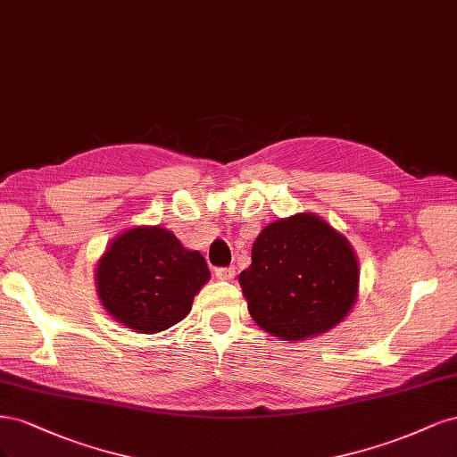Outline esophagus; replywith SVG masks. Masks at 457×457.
Returning a JSON list of instances; mask_svg holds the SVG:
<instances>
[{"instance_id": "34e87169", "label": "esophagus", "mask_w": 457, "mask_h": 457, "mask_svg": "<svg viewBox=\"0 0 457 457\" xmlns=\"http://www.w3.org/2000/svg\"><path fill=\"white\" fill-rule=\"evenodd\" d=\"M214 275L220 278V281H231L235 277V268H216Z\"/></svg>"}]
</instances>
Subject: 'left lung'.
<instances>
[{"label": "left lung", "instance_id": "obj_1", "mask_svg": "<svg viewBox=\"0 0 457 457\" xmlns=\"http://www.w3.org/2000/svg\"><path fill=\"white\" fill-rule=\"evenodd\" d=\"M239 283L256 325L298 342L347 317L359 292V262L342 233L300 212L262 229Z\"/></svg>", "mask_w": 457, "mask_h": 457}]
</instances>
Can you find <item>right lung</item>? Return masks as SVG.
Listing matches in <instances>:
<instances>
[{"label": "right lung", "instance_id": "1", "mask_svg": "<svg viewBox=\"0 0 457 457\" xmlns=\"http://www.w3.org/2000/svg\"><path fill=\"white\" fill-rule=\"evenodd\" d=\"M96 290L106 312L140 334L180 322L211 278L203 254L187 250L172 231L138 226L123 231L96 266Z\"/></svg>", "mask_w": 457, "mask_h": 457}]
</instances>
